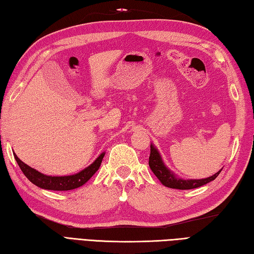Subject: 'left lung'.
<instances>
[{
  "mask_svg": "<svg viewBox=\"0 0 254 254\" xmlns=\"http://www.w3.org/2000/svg\"><path fill=\"white\" fill-rule=\"evenodd\" d=\"M149 167L151 169L154 175L159 179L160 182H161L164 186L170 189H177V190H192L199 188V186H203L207 183L214 181L217 177H218L221 170L218 172L211 175L209 178L206 179H200V180H183L178 178L173 172L165 167V164L162 161V158L160 156L158 149L153 146V144H150V157H149Z\"/></svg>",
  "mask_w": 254,
  "mask_h": 254,
  "instance_id": "8db88e82",
  "label": "left lung"
}]
</instances>
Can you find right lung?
<instances>
[{
    "label": "right lung",
    "instance_id": "1",
    "mask_svg": "<svg viewBox=\"0 0 254 254\" xmlns=\"http://www.w3.org/2000/svg\"><path fill=\"white\" fill-rule=\"evenodd\" d=\"M104 156L105 152L101 153L94 162L76 174L65 175V177H50V175H45L38 172L37 170L30 168L29 165L24 163L14 153V158L16 160V162L19 165V168L22 170L25 177L33 184L38 186V188L50 190H70L80 188V186L85 184L95 174L96 171L100 169Z\"/></svg>",
    "mask_w": 254,
    "mask_h": 254
}]
</instances>
